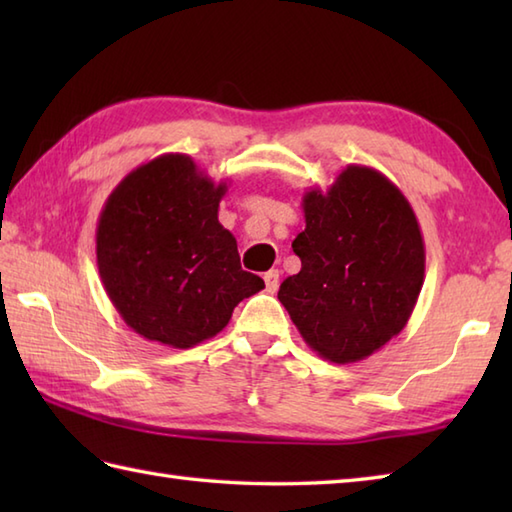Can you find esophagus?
Instances as JSON below:
<instances>
[{
    "mask_svg": "<svg viewBox=\"0 0 512 512\" xmlns=\"http://www.w3.org/2000/svg\"><path fill=\"white\" fill-rule=\"evenodd\" d=\"M264 281H266L268 292H277V288H279V270H268V273L264 275Z\"/></svg>",
    "mask_w": 512,
    "mask_h": 512,
    "instance_id": "obj_1",
    "label": "esophagus"
}]
</instances>
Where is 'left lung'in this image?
I'll return each instance as SVG.
<instances>
[{
  "label": "left lung",
  "mask_w": 512,
  "mask_h": 512,
  "mask_svg": "<svg viewBox=\"0 0 512 512\" xmlns=\"http://www.w3.org/2000/svg\"><path fill=\"white\" fill-rule=\"evenodd\" d=\"M306 228L284 303L303 341L336 365L358 363L405 328L424 284V239L409 200L383 173L347 165L303 193Z\"/></svg>",
  "instance_id": "obj_1"
}]
</instances>
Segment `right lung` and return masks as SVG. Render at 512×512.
Instances as JSON below:
<instances>
[{"mask_svg": "<svg viewBox=\"0 0 512 512\" xmlns=\"http://www.w3.org/2000/svg\"><path fill=\"white\" fill-rule=\"evenodd\" d=\"M228 191L187 154L129 171L96 224V264L107 297L147 341L189 350L222 332L235 306L264 288L239 266L237 242L217 220Z\"/></svg>", "mask_w": 512, "mask_h": 512, "instance_id": "add662e5", "label": "right lung"}]
</instances>
